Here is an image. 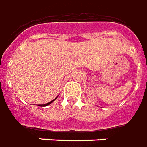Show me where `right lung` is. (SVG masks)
Listing matches in <instances>:
<instances>
[{"instance_id":"add662e5","label":"right lung","mask_w":147,"mask_h":147,"mask_svg":"<svg viewBox=\"0 0 147 147\" xmlns=\"http://www.w3.org/2000/svg\"><path fill=\"white\" fill-rule=\"evenodd\" d=\"M58 98V96L56 97V98H55V99H54V100H51V101H49V103H47V104H44V105H39V106H41V107H44V106H47V105H50L51 103H53V101H54V100H55V99H56V98Z\"/></svg>"}]
</instances>
